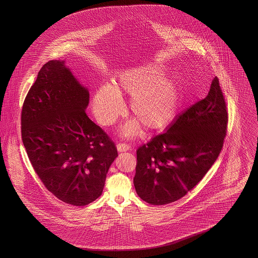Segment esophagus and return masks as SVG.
I'll return each mask as SVG.
<instances>
[{"label": "esophagus", "mask_w": 258, "mask_h": 258, "mask_svg": "<svg viewBox=\"0 0 258 258\" xmlns=\"http://www.w3.org/2000/svg\"><path fill=\"white\" fill-rule=\"evenodd\" d=\"M131 148V146L126 143H119L117 145V149L119 152H125V151H128V149Z\"/></svg>", "instance_id": "1"}]
</instances>
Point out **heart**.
Returning <instances> with one entry per match:
<instances>
[{
  "label": "heart",
  "mask_w": 258,
  "mask_h": 258,
  "mask_svg": "<svg viewBox=\"0 0 258 258\" xmlns=\"http://www.w3.org/2000/svg\"><path fill=\"white\" fill-rule=\"evenodd\" d=\"M163 74L160 66H144L125 71L97 91L93 110L99 123L111 125L124 112L121 95L131 97L130 108L139 123L148 130H160L175 118L181 103L177 81ZM137 124L130 123L124 135L135 134Z\"/></svg>",
  "instance_id": "obj_1"
}]
</instances>
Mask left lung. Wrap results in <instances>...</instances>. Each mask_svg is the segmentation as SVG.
<instances>
[{
    "instance_id": "obj_1",
    "label": "left lung",
    "mask_w": 258,
    "mask_h": 258,
    "mask_svg": "<svg viewBox=\"0 0 258 258\" xmlns=\"http://www.w3.org/2000/svg\"><path fill=\"white\" fill-rule=\"evenodd\" d=\"M227 123L225 98L215 77L206 98L137 149L134 184L139 197L152 205H164L184 197L218 159Z\"/></svg>"
}]
</instances>
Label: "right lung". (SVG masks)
<instances>
[{
	"label": "right lung",
	"instance_id": "obj_1",
	"mask_svg": "<svg viewBox=\"0 0 258 258\" xmlns=\"http://www.w3.org/2000/svg\"><path fill=\"white\" fill-rule=\"evenodd\" d=\"M89 91L64 61H47L25 98L21 135L33 168L58 199L85 206L101 196L118 156L110 137L86 114Z\"/></svg>",
	"mask_w": 258,
	"mask_h": 258
}]
</instances>
